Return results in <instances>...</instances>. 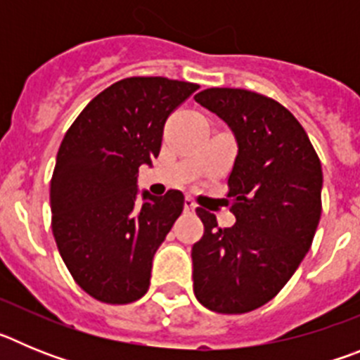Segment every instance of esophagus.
I'll use <instances>...</instances> for the list:
<instances>
[{
  "label": "esophagus",
  "mask_w": 360,
  "mask_h": 360,
  "mask_svg": "<svg viewBox=\"0 0 360 360\" xmlns=\"http://www.w3.org/2000/svg\"><path fill=\"white\" fill-rule=\"evenodd\" d=\"M184 209H186L187 212H193L196 209V203L195 200H191V198H186V202H184Z\"/></svg>",
  "instance_id": "esophagus-1"
}]
</instances>
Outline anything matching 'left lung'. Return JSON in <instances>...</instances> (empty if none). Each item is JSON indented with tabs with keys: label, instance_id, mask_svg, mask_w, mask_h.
<instances>
[{
	"label": "left lung",
	"instance_id": "obj_1",
	"mask_svg": "<svg viewBox=\"0 0 360 360\" xmlns=\"http://www.w3.org/2000/svg\"><path fill=\"white\" fill-rule=\"evenodd\" d=\"M195 101L227 122L238 142L229 174L232 227L198 207L193 245L195 295L218 314L269 303L310 249L321 218L323 169L307 131L285 106L240 88H207Z\"/></svg>",
	"mask_w": 360,
	"mask_h": 360
}]
</instances>
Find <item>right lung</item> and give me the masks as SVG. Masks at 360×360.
Instances as JSON below:
<instances>
[{
    "label": "right lung",
    "instance_id": "right-lung-1",
    "mask_svg": "<svg viewBox=\"0 0 360 360\" xmlns=\"http://www.w3.org/2000/svg\"><path fill=\"white\" fill-rule=\"evenodd\" d=\"M195 82L128 77L91 98L57 151L50 182L52 232L79 287L108 304L148 292L153 256L184 211V195L142 193V164L158 157L167 117Z\"/></svg>",
    "mask_w": 360,
    "mask_h": 360
}]
</instances>
